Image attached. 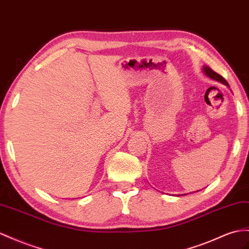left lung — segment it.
Masks as SVG:
<instances>
[{
    "instance_id": "left-lung-1",
    "label": "left lung",
    "mask_w": 249,
    "mask_h": 249,
    "mask_svg": "<svg viewBox=\"0 0 249 249\" xmlns=\"http://www.w3.org/2000/svg\"><path fill=\"white\" fill-rule=\"evenodd\" d=\"M203 72L205 73L208 78H210V79H213V80H214V81H218V82H220V83H222V84H224V85H226V86H229L228 85V83L226 82V80L223 78L222 75H220L219 73H216L215 71H213V70L210 68V67H208V66H204L203 67Z\"/></svg>"
}]
</instances>
